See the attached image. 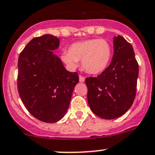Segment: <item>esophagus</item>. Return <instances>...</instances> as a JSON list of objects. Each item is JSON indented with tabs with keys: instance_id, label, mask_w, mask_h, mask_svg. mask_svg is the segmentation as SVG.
<instances>
[{
	"instance_id": "1",
	"label": "esophagus",
	"mask_w": 155,
	"mask_h": 155,
	"mask_svg": "<svg viewBox=\"0 0 155 155\" xmlns=\"http://www.w3.org/2000/svg\"><path fill=\"white\" fill-rule=\"evenodd\" d=\"M84 78L83 76H81V75L79 76V81H80V82H84Z\"/></svg>"
}]
</instances>
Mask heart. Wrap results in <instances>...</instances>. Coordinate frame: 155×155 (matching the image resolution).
Listing matches in <instances>:
<instances>
[{
    "mask_svg": "<svg viewBox=\"0 0 155 155\" xmlns=\"http://www.w3.org/2000/svg\"><path fill=\"white\" fill-rule=\"evenodd\" d=\"M112 58V48L104 39H89L71 45L68 51L62 54L61 60L75 69L81 61L84 70L91 74H98L107 69Z\"/></svg>",
    "mask_w": 155,
    "mask_h": 155,
    "instance_id": "b5f03b06",
    "label": "heart"
}]
</instances>
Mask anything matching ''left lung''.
<instances>
[{"label":"left lung","instance_id":"8db88e82","mask_svg":"<svg viewBox=\"0 0 155 155\" xmlns=\"http://www.w3.org/2000/svg\"><path fill=\"white\" fill-rule=\"evenodd\" d=\"M138 71L132 45L120 35L114 37L111 63L96 78L85 79L92 112L110 120L127 111L135 98Z\"/></svg>","mask_w":155,"mask_h":155}]
</instances>
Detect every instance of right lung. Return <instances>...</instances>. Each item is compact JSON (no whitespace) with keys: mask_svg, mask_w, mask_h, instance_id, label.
<instances>
[{"mask_svg":"<svg viewBox=\"0 0 155 155\" xmlns=\"http://www.w3.org/2000/svg\"><path fill=\"white\" fill-rule=\"evenodd\" d=\"M59 42L51 35L35 38L18 58L20 97L31 115L47 123H54L64 116L79 82L78 73L68 71L53 54Z\"/></svg>","mask_w":155,"mask_h":155,"instance_id":"obj_1","label":"right lung"}]
</instances>
